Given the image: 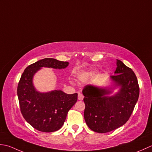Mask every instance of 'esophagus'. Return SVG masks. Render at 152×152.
<instances>
[{"label":"esophagus","instance_id":"34e87169","mask_svg":"<svg viewBox=\"0 0 152 152\" xmlns=\"http://www.w3.org/2000/svg\"><path fill=\"white\" fill-rule=\"evenodd\" d=\"M83 98H84V96L83 95L82 93H80V92H79V93H78V100H83Z\"/></svg>","mask_w":152,"mask_h":152}]
</instances>
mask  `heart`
<instances>
[{"label": "heart", "mask_w": 152, "mask_h": 152, "mask_svg": "<svg viewBox=\"0 0 152 152\" xmlns=\"http://www.w3.org/2000/svg\"><path fill=\"white\" fill-rule=\"evenodd\" d=\"M88 73H82L81 75H80V77H83V78H85V77H86L88 76Z\"/></svg>", "instance_id": "b5f03b06"}]
</instances>
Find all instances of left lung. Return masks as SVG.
Listing matches in <instances>:
<instances>
[{
	"mask_svg": "<svg viewBox=\"0 0 152 152\" xmlns=\"http://www.w3.org/2000/svg\"><path fill=\"white\" fill-rule=\"evenodd\" d=\"M115 75L110 76L114 87L99 88L91 85L83 90L85 109L84 117L92 131L106 133L123 126L131 117L139 97V86L134 72L117 60ZM119 86L113 96L107 95Z\"/></svg>",
	"mask_w": 152,
	"mask_h": 152,
	"instance_id": "left-lung-1",
	"label": "left lung"
}]
</instances>
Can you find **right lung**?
Segmentation results:
<instances>
[{
    "label": "right lung",
    "mask_w": 152,
    "mask_h": 152,
    "mask_svg": "<svg viewBox=\"0 0 152 152\" xmlns=\"http://www.w3.org/2000/svg\"><path fill=\"white\" fill-rule=\"evenodd\" d=\"M67 61L45 58L31 64L24 70L18 83L17 94L23 118L33 128L44 132L60 129L67 113L77 100V93L67 94L61 91L40 92L34 87L33 78L42 67L64 69Z\"/></svg>",
    "instance_id": "obj_1"
}]
</instances>
